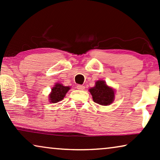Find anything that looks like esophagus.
<instances>
[{
    "instance_id": "obj_1",
    "label": "esophagus",
    "mask_w": 160,
    "mask_h": 160,
    "mask_svg": "<svg viewBox=\"0 0 160 160\" xmlns=\"http://www.w3.org/2000/svg\"><path fill=\"white\" fill-rule=\"evenodd\" d=\"M77 89H78V90H84V89H85V87L83 86V85H77Z\"/></svg>"
}]
</instances>
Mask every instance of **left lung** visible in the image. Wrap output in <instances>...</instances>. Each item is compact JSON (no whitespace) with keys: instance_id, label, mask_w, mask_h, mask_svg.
I'll return each mask as SVG.
<instances>
[{"instance_id":"obj_1","label":"left lung","mask_w":160,"mask_h":160,"mask_svg":"<svg viewBox=\"0 0 160 160\" xmlns=\"http://www.w3.org/2000/svg\"><path fill=\"white\" fill-rule=\"evenodd\" d=\"M93 101L101 106H109L114 101L115 89L108 86L103 80H98L95 87L89 89Z\"/></svg>"}]
</instances>
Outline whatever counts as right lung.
<instances>
[{"instance_id":"1","label":"right lung","mask_w":160,"mask_h":160,"mask_svg":"<svg viewBox=\"0 0 160 160\" xmlns=\"http://www.w3.org/2000/svg\"><path fill=\"white\" fill-rule=\"evenodd\" d=\"M71 89L69 86H64L60 83H56L55 85L52 88L51 92L49 95V102L56 103L59 101H61L65 97L66 93Z\"/></svg>"}]
</instances>
